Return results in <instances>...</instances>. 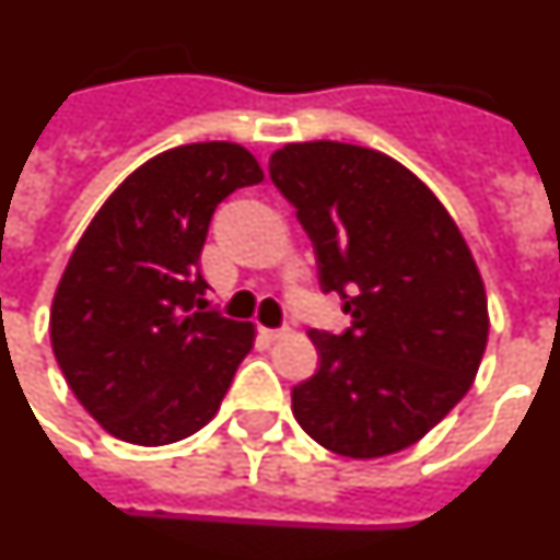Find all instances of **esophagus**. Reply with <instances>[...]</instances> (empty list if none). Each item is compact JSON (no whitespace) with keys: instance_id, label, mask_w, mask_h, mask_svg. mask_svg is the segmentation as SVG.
Wrapping results in <instances>:
<instances>
[{"instance_id":"34e87169","label":"esophagus","mask_w":560,"mask_h":560,"mask_svg":"<svg viewBox=\"0 0 560 560\" xmlns=\"http://www.w3.org/2000/svg\"><path fill=\"white\" fill-rule=\"evenodd\" d=\"M258 332H261V338H267V341H279V338L284 336L288 330H284V327H261Z\"/></svg>"}]
</instances>
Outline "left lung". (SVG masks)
Masks as SVG:
<instances>
[{"instance_id":"8db88e82","label":"left lung","mask_w":560,"mask_h":560,"mask_svg":"<svg viewBox=\"0 0 560 560\" xmlns=\"http://www.w3.org/2000/svg\"><path fill=\"white\" fill-rule=\"evenodd\" d=\"M270 178L350 316L341 336L310 330L322 364L293 387L295 421L347 458L407 450L467 396L487 350V293L462 230L416 173L359 144H284Z\"/></svg>"}]
</instances>
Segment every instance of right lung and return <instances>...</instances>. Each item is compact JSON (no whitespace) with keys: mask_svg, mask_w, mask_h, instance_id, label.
Wrapping results in <instances>:
<instances>
[{"mask_svg":"<svg viewBox=\"0 0 560 560\" xmlns=\"http://www.w3.org/2000/svg\"><path fill=\"white\" fill-rule=\"evenodd\" d=\"M261 178L242 144L164 150L79 238L50 307V345L73 396L116 439L162 447L219 410L256 330L208 310L199 256L215 205Z\"/></svg>","mask_w":560,"mask_h":560,"instance_id":"1","label":"right lung"}]
</instances>
